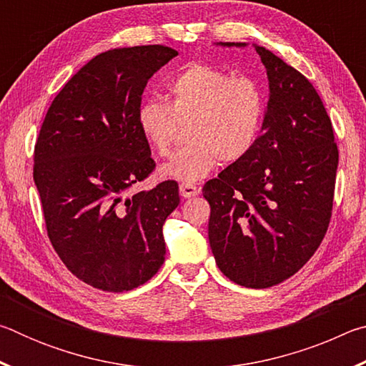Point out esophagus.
Wrapping results in <instances>:
<instances>
[{
  "instance_id": "1",
  "label": "esophagus",
  "mask_w": 366,
  "mask_h": 366,
  "mask_svg": "<svg viewBox=\"0 0 366 366\" xmlns=\"http://www.w3.org/2000/svg\"><path fill=\"white\" fill-rule=\"evenodd\" d=\"M179 194H181L182 198H192L200 194V189L194 184H181L179 185Z\"/></svg>"
}]
</instances>
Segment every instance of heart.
I'll return each instance as SVG.
<instances>
[{
  "label": "heart",
  "mask_w": 366,
  "mask_h": 366,
  "mask_svg": "<svg viewBox=\"0 0 366 366\" xmlns=\"http://www.w3.org/2000/svg\"><path fill=\"white\" fill-rule=\"evenodd\" d=\"M266 92L250 77H234L218 67L192 63L171 79L168 103L145 100L137 108V127L158 157L169 153L177 124L187 122L190 142L159 168V176L182 184L205 179L219 159L247 157L262 135Z\"/></svg>",
  "instance_id": "1"
}]
</instances>
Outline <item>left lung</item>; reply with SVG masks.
Instances as JSON below:
<instances>
[{"label":"left lung","mask_w":366,"mask_h":366,"mask_svg":"<svg viewBox=\"0 0 366 366\" xmlns=\"http://www.w3.org/2000/svg\"><path fill=\"white\" fill-rule=\"evenodd\" d=\"M245 48L247 43L219 41ZM268 76V104L253 150L203 187L209 247L235 284L276 286L294 276L330 226L339 163L331 119L307 77L253 43Z\"/></svg>","instance_id":"left-lung-1"}]
</instances>
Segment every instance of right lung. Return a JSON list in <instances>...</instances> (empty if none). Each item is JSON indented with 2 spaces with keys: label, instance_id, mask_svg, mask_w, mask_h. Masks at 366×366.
Listing matches in <instances>:
<instances>
[{
  "label": "right lung",
  "instance_id": "obj_1",
  "mask_svg": "<svg viewBox=\"0 0 366 366\" xmlns=\"http://www.w3.org/2000/svg\"><path fill=\"white\" fill-rule=\"evenodd\" d=\"M176 56L161 45L98 54L63 86L40 129L34 181L48 237L67 269L97 289L139 287L164 263L177 182L127 194L154 169L135 119L142 94Z\"/></svg>",
  "mask_w": 366,
  "mask_h": 366
}]
</instances>
